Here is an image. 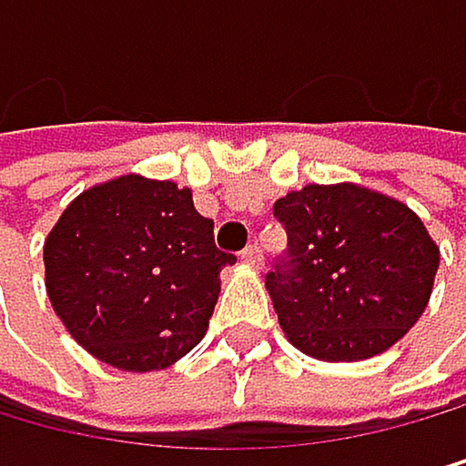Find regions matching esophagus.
Returning <instances> with one entry per match:
<instances>
[{
	"instance_id": "1",
	"label": "esophagus",
	"mask_w": 466,
	"mask_h": 466,
	"mask_svg": "<svg viewBox=\"0 0 466 466\" xmlns=\"http://www.w3.org/2000/svg\"><path fill=\"white\" fill-rule=\"evenodd\" d=\"M242 262L253 265V268H259V265H262V250H259L257 245H248V248L242 250Z\"/></svg>"
}]
</instances>
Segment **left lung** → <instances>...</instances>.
Listing matches in <instances>:
<instances>
[{"label": "left lung", "instance_id": "obj_1", "mask_svg": "<svg viewBox=\"0 0 466 466\" xmlns=\"http://www.w3.org/2000/svg\"><path fill=\"white\" fill-rule=\"evenodd\" d=\"M289 250L265 277L286 339L320 361L385 353L423 315L441 250L397 198L309 183L274 204Z\"/></svg>", "mask_w": 466, "mask_h": 466}]
</instances>
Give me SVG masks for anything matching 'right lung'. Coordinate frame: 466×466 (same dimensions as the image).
Returning a JSON list of instances; mask_svg holds the SVG:
<instances>
[{
  "mask_svg": "<svg viewBox=\"0 0 466 466\" xmlns=\"http://www.w3.org/2000/svg\"><path fill=\"white\" fill-rule=\"evenodd\" d=\"M46 291L81 347L119 370H163L204 339L236 257L172 180L122 175L81 192L43 245Z\"/></svg>",
  "mask_w": 466,
  "mask_h": 466,
  "instance_id": "add662e5",
  "label": "right lung"
}]
</instances>
